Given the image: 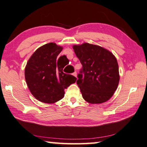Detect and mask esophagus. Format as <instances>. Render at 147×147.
Segmentation results:
<instances>
[{
  "instance_id": "1",
  "label": "esophagus",
  "mask_w": 147,
  "mask_h": 147,
  "mask_svg": "<svg viewBox=\"0 0 147 147\" xmlns=\"http://www.w3.org/2000/svg\"><path fill=\"white\" fill-rule=\"evenodd\" d=\"M72 74H73V76H75V77H77V72H76V71L74 72V73Z\"/></svg>"
}]
</instances>
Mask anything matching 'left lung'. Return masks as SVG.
Returning <instances> with one entry per match:
<instances>
[{
  "mask_svg": "<svg viewBox=\"0 0 147 147\" xmlns=\"http://www.w3.org/2000/svg\"><path fill=\"white\" fill-rule=\"evenodd\" d=\"M73 48L82 65L77 84L83 98L92 104L108 101L119 82L116 58L109 50L89 43L74 45Z\"/></svg>",
  "mask_w": 147,
  "mask_h": 147,
  "instance_id": "8db88e82",
  "label": "left lung"
}]
</instances>
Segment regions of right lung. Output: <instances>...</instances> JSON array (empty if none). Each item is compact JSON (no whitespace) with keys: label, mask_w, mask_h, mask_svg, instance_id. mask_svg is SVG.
I'll return each instance as SVG.
<instances>
[{"label":"right lung","mask_w":147,"mask_h":147,"mask_svg":"<svg viewBox=\"0 0 147 147\" xmlns=\"http://www.w3.org/2000/svg\"><path fill=\"white\" fill-rule=\"evenodd\" d=\"M63 48L46 44L35 51L25 67V79L32 94L38 101L54 103L64 96V89L77 79L63 72L65 56L58 58Z\"/></svg>","instance_id":"right-lung-1"}]
</instances>
